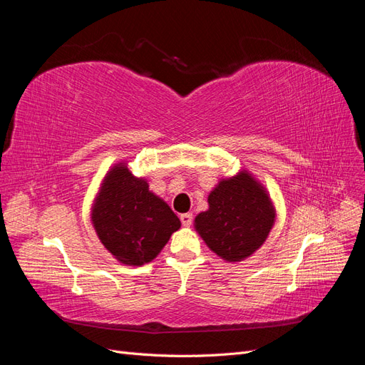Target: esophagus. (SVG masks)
<instances>
[{
    "label": "esophagus",
    "instance_id": "1",
    "mask_svg": "<svg viewBox=\"0 0 365 365\" xmlns=\"http://www.w3.org/2000/svg\"><path fill=\"white\" fill-rule=\"evenodd\" d=\"M180 219H181V224H182L184 227H190V225H192V222H193V216H192L190 213H184V215H181V216H180Z\"/></svg>",
    "mask_w": 365,
    "mask_h": 365
}]
</instances>
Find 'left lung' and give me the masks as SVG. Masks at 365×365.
I'll use <instances>...</instances> for the list:
<instances>
[{"label": "left lung", "instance_id": "1", "mask_svg": "<svg viewBox=\"0 0 365 365\" xmlns=\"http://www.w3.org/2000/svg\"><path fill=\"white\" fill-rule=\"evenodd\" d=\"M275 212L263 187L250 173L220 181L208 196V210L195 227L207 247L228 262H240L260 248L274 225Z\"/></svg>", "mask_w": 365, "mask_h": 365}]
</instances>
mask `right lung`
Wrapping results in <instances>:
<instances>
[{
    "label": "right lung",
    "instance_id": "add662e5",
    "mask_svg": "<svg viewBox=\"0 0 365 365\" xmlns=\"http://www.w3.org/2000/svg\"><path fill=\"white\" fill-rule=\"evenodd\" d=\"M91 219L105 248L132 267L155 259L173 231L181 227L172 208L123 164L105 176Z\"/></svg>",
    "mask_w": 365,
    "mask_h": 365
}]
</instances>
